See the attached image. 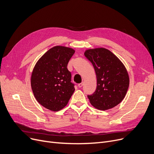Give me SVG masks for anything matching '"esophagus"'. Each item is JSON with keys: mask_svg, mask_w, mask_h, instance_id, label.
<instances>
[{"mask_svg": "<svg viewBox=\"0 0 154 154\" xmlns=\"http://www.w3.org/2000/svg\"><path fill=\"white\" fill-rule=\"evenodd\" d=\"M83 86V82L78 84V87H79V88H82Z\"/></svg>", "mask_w": 154, "mask_h": 154, "instance_id": "34e87169", "label": "esophagus"}]
</instances>
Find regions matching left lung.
<instances>
[{
	"instance_id": "left-lung-1",
	"label": "left lung",
	"mask_w": 154,
	"mask_h": 154,
	"mask_svg": "<svg viewBox=\"0 0 154 154\" xmlns=\"http://www.w3.org/2000/svg\"><path fill=\"white\" fill-rule=\"evenodd\" d=\"M84 54L92 63L97 79L96 91L88 96L90 103L100 110L118 105L125 98L129 86L130 79L125 65L104 48L86 49Z\"/></svg>"
}]
</instances>
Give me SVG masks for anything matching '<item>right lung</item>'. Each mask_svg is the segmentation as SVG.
Wrapping results in <instances>:
<instances>
[{
	"label": "right lung",
	"mask_w": 154,
	"mask_h": 154,
	"mask_svg": "<svg viewBox=\"0 0 154 154\" xmlns=\"http://www.w3.org/2000/svg\"><path fill=\"white\" fill-rule=\"evenodd\" d=\"M75 53L71 48L54 46L39 58L33 68L31 85L34 96L49 110L57 112L64 108L75 90L67 68Z\"/></svg>",
	"instance_id": "1"
}]
</instances>
